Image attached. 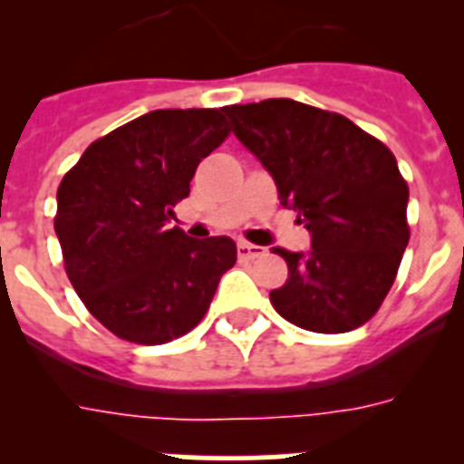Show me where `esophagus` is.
Segmentation results:
<instances>
[{"label":"esophagus","mask_w":464,"mask_h":464,"mask_svg":"<svg viewBox=\"0 0 464 464\" xmlns=\"http://www.w3.org/2000/svg\"><path fill=\"white\" fill-rule=\"evenodd\" d=\"M237 256H239V260H256V257L265 256V248L256 244H248V241H239L237 244Z\"/></svg>","instance_id":"obj_1"}]
</instances>
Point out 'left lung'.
I'll list each match as a JSON object with an SVG mask.
<instances>
[{
    "instance_id": "left-lung-1",
    "label": "left lung",
    "mask_w": 464,
    "mask_h": 464,
    "mask_svg": "<svg viewBox=\"0 0 464 464\" xmlns=\"http://www.w3.org/2000/svg\"><path fill=\"white\" fill-rule=\"evenodd\" d=\"M223 113L311 235L309 251L274 248L288 262V281L269 293L274 309L323 334L370 321L409 244V188L395 155L348 118L295 100Z\"/></svg>"
}]
</instances>
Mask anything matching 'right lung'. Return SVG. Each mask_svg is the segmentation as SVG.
<instances>
[{
    "label": "right lung",
    "mask_w": 464,
    "mask_h": 464,
    "mask_svg": "<svg viewBox=\"0 0 464 464\" xmlns=\"http://www.w3.org/2000/svg\"><path fill=\"white\" fill-rule=\"evenodd\" d=\"M227 134L216 109H158L90 143L64 174L55 216L64 269L116 337L153 346L190 332L237 262L229 237L169 229L197 165Z\"/></svg>",
    "instance_id": "obj_1"
}]
</instances>
